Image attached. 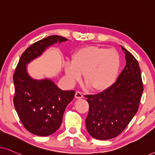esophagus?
<instances>
[{
	"label": "esophagus",
	"mask_w": 155,
	"mask_h": 155,
	"mask_svg": "<svg viewBox=\"0 0 155 155\" xmlns=\"http://www.w3.org/2000/svg\"><path fill=\"white\" fill-rule=\"evenodd\" d=\"M75 97L77 99H82L83 97V94H82V92H76L75 93Z\"/></svg>",
	"instance_id": "34e87169"
}]
</instances>
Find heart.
Returning <instances> with one entry per match:
<instances>
[{
  "instance_id": "heart-1",
  "label": "heart",
  "mask_w": 155,
  "mask_h": 155,
  "mask_svg": "<svg viewBox=\"0 0 155 155\" xmlns=\"http://www.w3.org/2000/svg\"><path fill=\"white\" fill-rule=\"evenodd\" d=\"M120 65V56L116 50L89 46L74 52L71 63H65L64 70L71 84L80 81L83 74L84 84L94 92H100L115 82Z\"/></svg>"
}]
</instances>
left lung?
Returning a JSON list of instances; mask_svg holds the SVG:
<instances>
[{"label": "left lung", "instance_id": "left-lung-1", "mask_svg": "<svg viewBox=\"0 0 155 155\" xmlns=\"http://www.w3.org/2000/svg\"><path fill=\"white\" fill-rule=\"evenodd\" d=\"M121 48L126 65L117 80L107 90L84 96L89 103L87 130L101 140L114 138L124 131L137 113L143 92L138 62L130 52Z\"/></svg>", "mask_w": 155, "mask_h": 155}]
</instances>
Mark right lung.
Returning <instances> with one entry per match:
<instances>
[{"mask_svg":"<svg viewBox=\"0 0 155 155\" xmlns=\"http://www.w3.org/2000/svg\"><path fill=\"white\" fill-rule=\"evenodd\" d=\"M67 40L53 35L35 42L23 52L15 68L14 106L23 126L34 135L48 136L58 130L75 92L61 90L51 80L32 79L27 73V65L50 46Z\"/></svg>","mask_w":155,"mask_h":155,"instance_id":"1","label":"right lung"}]
</instances>
